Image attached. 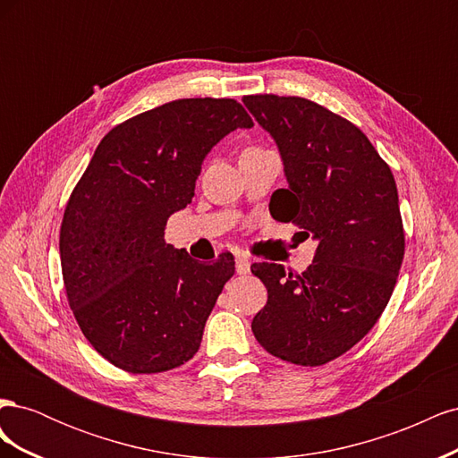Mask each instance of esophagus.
Wrapping results in <instances>:
<instances>
[{
  "label": "esophagus",
  "mask_w": 458,
  "mask_h": 458,
  "mask_svg": "<svg viewBox=\"0 0 458 458\" xmlns=\"http://www.w3.org/2000/svg\"><path fill=\"white\" fill-rule=\"evenodd\" d=\"M234 267H237L239 275L250 273V259H248L246 256H237V259H234Z\"/></svg>",
  "instance_id": "34e87169"
}]
</instances>
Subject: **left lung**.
I'll return each mask as SVG.
<instances>
[{"label":"left lung","instance_id":"1","mask_svg":"<svg viewBox=\"0 0 458 458\" xmlns=\"http://www.w3.org/2000/svg\"><path fill=\"white\" fill-rule=\"evenodd\" d=\"M242 101L284 164L288 189L276 191L275 219L317 241L300 275L254 263L267 303L252 332L283 361L325 365L377 325L394 293L405 254L395 179L367 135L328 108L294 95Z\"/></svg>","mask_w":458,"mask_h":458}]
</instances>
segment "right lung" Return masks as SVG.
<instances>
[{"instance_id": "obj_1", "label": "right lung", "mask_w": 458, "mask_h": 458, "mask_svg": "<svg viewBox=\"0 0 458 458\" xmlns=\"http://www.w3.org/2000/svg\"><path fill=\"white\" fill-rule=\"evenodd\" d=\"M254 122L234 99H177L110 130L64 208L63 281L89 344L133 374L172 370L200 348L234 275L233 254L199 263L165 244L168 217L195 197L202 160Z\"/></svg>"}]
</instances>
